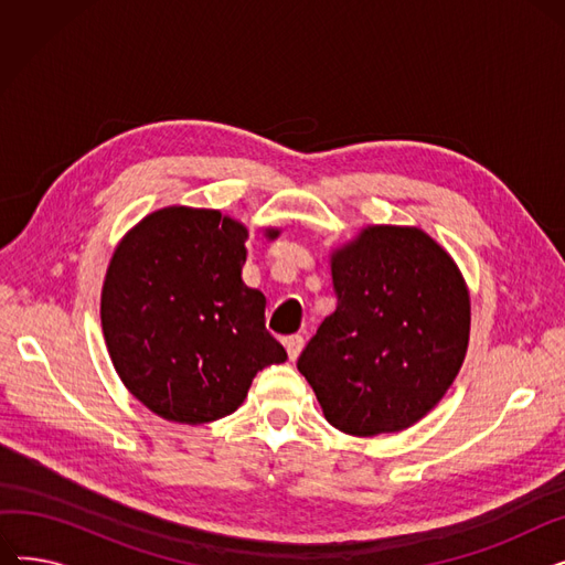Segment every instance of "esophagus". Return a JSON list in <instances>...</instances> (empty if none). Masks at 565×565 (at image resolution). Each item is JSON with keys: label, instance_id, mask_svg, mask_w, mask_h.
<instances>
[{"label": "esophagus", "instance_id": "34e87169", "mask_svg": "<svg viewBox=\"0 0 565 565\" xmlns=\"http://www.w3.org/2000/svg\"><path fill=\"white\" fill-rule=\"evenodd\" d=\"M284 343H286V352H288L290 362L298 360V358H300V352H302V348H305V339H302L300 334H292V337H288Z\"/></svg>", "mask_w": 565, "mask_h": 565}]
</instances>
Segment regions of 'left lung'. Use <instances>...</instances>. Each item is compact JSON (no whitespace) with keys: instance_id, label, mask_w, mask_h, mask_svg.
I'll return each instance as SVG.
<instances>
[{"instance_id":"left-lung-1","label":"left lung","mask_w":565,"mask_h":565,"mask_svg":"<svg viewBox=\"0 0 565 565\" xmlns=\"http://www.w3.org/2000/svg\"><path fill=\"white\" fill-rule=\"evenodd\" d=\"M337 311L298 369L334 428L373 437L417 424L454 384L469 292L454 258L417 226H366L334 249Z\"/></svg>"}]
</instances>
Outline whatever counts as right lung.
<instances>
[{"instance_id": "add662e5", "label": "right lung", "mask_w": 565, "mask_h": 565, "mask_svg": "<svg viewBox=\"0 0 565 565\" xmlns=\"http://www.w3.org/2000/svg\"><path fill=\"white\" fill-rule=\"evenodd\" d=\"M245 241L247 228L220 211L169 205L128 231L109 260L100 320L111 364L167 422L226 417L258 371L288 358L265 330V295L243 281Z\"/></svg>"}]
</instances>
